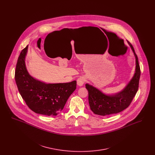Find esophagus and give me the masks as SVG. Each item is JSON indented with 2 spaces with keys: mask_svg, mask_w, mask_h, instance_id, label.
Returning a JSON list of instances; mask_svg holds the SVG:
<instances>
[{
  "mask_svg": "<svg viewBox=\"0 0 155 155\" xmlns=\"http://www.w3.org/2000/svg\"><path fill=\"white\" fill-rule=\"evenodd\" d=\"M77 85L79 86H82L84 82H85V78L84 77H81L77 80Z\"/></svg>",
  "mask_w": 155,
  "mask_h": 155,
  "instance_id": "obj_1",
  "label": "esophagus"
}]
</instances>
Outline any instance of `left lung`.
<instances>
[{"label":"left lung","instance_id":"8db88e82","mask_svg":"<svg viewBox=\"0 0 155 155\" xmlns=\"http://www.w3.org/2000/svg\"><path fill=\"white\" fill-rule=\"evenodd\" d=\"M135 57V72L133 78L121 92L114 95H106L95 87L87 84L88 91L89 104L91 110L95 114L106 116L116 114L127 108L136 95L140 78V70L137 55L133 45L128 43Z\"/></svg>","mask_w":155,"mask_h":155}]
</instances>
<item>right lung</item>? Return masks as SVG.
<instances>
[{"label": "right lung", "instance_id": "right-lung-1", "mask_svg": "<svg viewBox=\"0 0 155 155\" xmlns=\"http://www.w3.org/2000/svg\"><path fill=\"white\" fill-rule=\"evenodd\" d=\"M28 46L22 49L16 64L15 81L18 91L31 110L45 116H56L75 90L77 82L45 84L32 77L25 64Z\"/></svg>", "mask_w": 155, "mask_h": 155}]
</instances>
